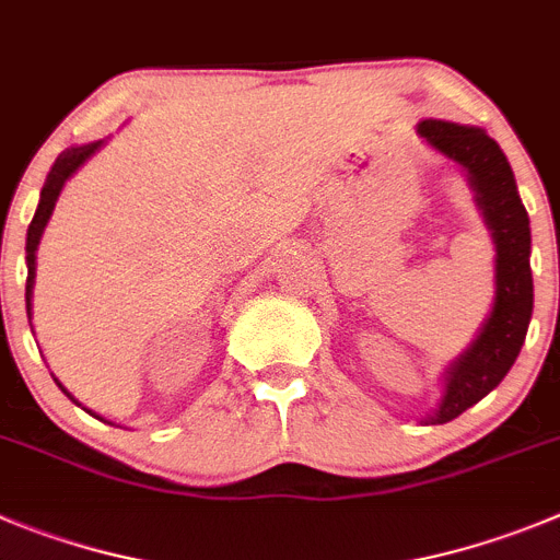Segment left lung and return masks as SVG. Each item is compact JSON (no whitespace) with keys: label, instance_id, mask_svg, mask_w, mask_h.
Wrapping results in <instances>:
<instances>
[{"label":"left lung","instance_id":"left-lung-1","mask_svg":"<svg viewBox=\"0 0 560 560\" xmlns=\"http://www.w3.org/2000/svg\"><path fill=\"white\" fill-rule=\"evenodd\" d=\"M417 132L441 155L466 168L497 246V291L489 319L480 327L478 338L447 366L439 408L424 419L428 424H444L500 386L525 343L533 314L530 219L516 191L511 163L502 155L500 143L480 127L424 119L419 121Z\"/></svg>","mask_w":560,"mask_h":560}]
</instances>
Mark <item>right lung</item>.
<instances>
[{
	"mask_svg": "<svg viewBox=\"0 0 560 560\" xmlns=\"http://www.w3.org/2000/svg\"><path fill=\"white\" fill-rule=\"evenodd\" d=\"M102 147V141L96 143H85V147H71V150L60 152L58 161H55L52 172H49V177H46L44 188H40V202H38V210H35L33 222H30V230H27V294H24V300H27V316H30V300H33V285H35V249H38L40 244V233H44L46 222H49V217H52L55 210V202H58L60 191H63L66 179L71 177V174L77 172V168L82 166V163L89 161L91 155H94L96 150ZM60 386V383H58ZM60 392H66L63 386H60ZM69 394V392H66ZM71 397V394H69ZM74 399V397H71ZM91 413V410H89Z\"/></svg>",
	"mask_w": 560,
	"mask_h": 560,
	"instance_id": "obj_1",
	"label": "right lung"
}]
</instances>
